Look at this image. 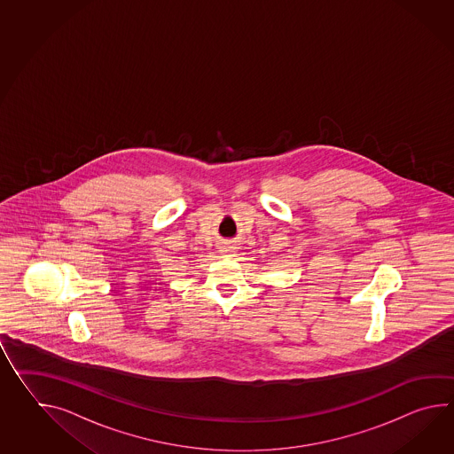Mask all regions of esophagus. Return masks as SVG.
<instances>
[{"label": "esophagus", "mask_w": 454, "mask_h": 454, "mask_svg": "<svg viewBox=\"0 0 454 454\" xmlns=\"http://www.w3.org/2000/svg\"><path fill=\"white\" fill-rule=\"evenodd\" d=\"M222 254L224 257H232L234 254H236V247L231 246V244H226V246H223Z\"/></svg>", "instance_id": "obj_1"}]
</instances>
